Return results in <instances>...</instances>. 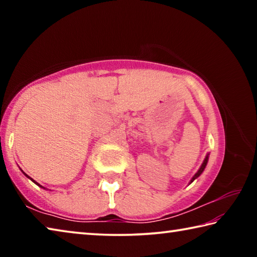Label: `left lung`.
Masks as SVG:
<instances>
[{"instance_id": "8db88e82", "label": "left lung", "mask_w": 257, "mask_h": 257, "mask_svg": "<svg viewBox=\"0 0 257 257\" xmlns=\"http://www.w3.org/2000/svg\"><path fill=\"white\" fill-rule=\"evenodd\" d=\"M208 156H210V153H207V154H206L205 159H204L203 163H202V165H201V168L198 169V171H197L196 173H195V175H194V177H193V178H191L190 181H189V184H191V182H193L195 179H197V178L202 175L203 171L205 170V168H206V164H207V162H208Z\"/></svg>"}]
</instances>
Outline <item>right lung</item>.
<instances>
[{"label": "right lung", "mask_w": 257, "mask_h": 257, "mask_svg": "<svg viewBox=\"0 0 257 257\" xmlns=\"http://www.w3.org/2000/svg\"><path fill=\"white\" fill-rule=\"evenodd\" d=\"M21 171H23V170H21ZM23 173H24V175H25V176H26V177H27V178H29V179H30V180H32V181H33V182H35V184H36V185H37V186H40V187H41V188H43V189H47V188H45V187H43V186H41V185H40V184H38V182H36V181H35V180H34V179H32V178H30V177H29V176H28V175H26V173H25V172H24V171H23Z\"/></svg>", "instance_id": "1"}]
</instances>
